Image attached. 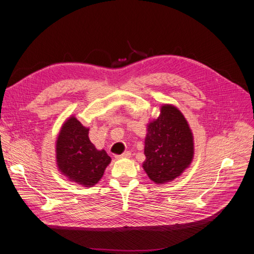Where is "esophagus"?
<instances>
[{
	"label": "esophagus",
	"mask_w": 254,
	"mask_h": 254,
	"mask_svg": "<svg viewBox=\"0 0 254 254\" xmlns=\"http://www.w3.org/2000/svg\"><path fill=\"white\" fill-rule=\"evenodd\" d=\"M130 156H131V153H130L129 151H126L124 153H122V155L115 156V158H117V159H124V158H130Z\"/></svg>",
	"instance_id": "34e87169"
}]
</instances>
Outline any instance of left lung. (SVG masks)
Listing matches in <instances>:
<instances>
[{
	"label": "left lung",
	"mask_w": 254,
	"mask_h": 254,
	"mask_svg": "<svg viewBox=\"0 0 254 254\" xmlns=\"http://www.w3.org/2000/svg\"><path fill=\"white\" fill-rule=\"evenodd\" d=\"M144 171L157 184L173 181L191 163L193 133L186 118L173 105L161 107L159 118L147 125Z\"/></svg>",
	"instance_id": "8db88e82"
}]
</instances>
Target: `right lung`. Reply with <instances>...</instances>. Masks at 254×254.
<instances>
[{
    "instance_id": "right-lung-1",
    "label": "right lung",
    "mask_w": 254,
    "mask_h": 254,
    "mask_svg": "<svg viewBox=\"0 0 254 254\" xmlns=\"http://www.w3.org/2000/svg\"><path fill=\"white\" fill-rule=\"evenodd\" d=\"M56 162L66 178L91 188L102 179L111 158L98 150L89 139V128L75 117H70L61 127L56 141Z\"/></svg>"
}]
</instances>
